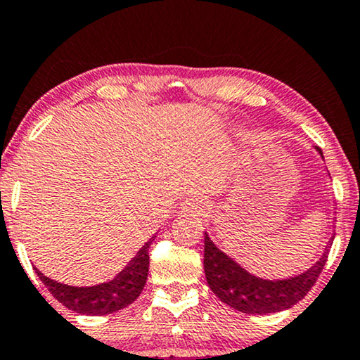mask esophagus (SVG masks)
Here are the masks:
<instances>
[{"mask_svg": "<svg viewBox=\"0 0 360 360\" xmlns=\"http://www.w3.org/2000/svg\"><path fill=\"white\" fill-rule=\"evenodd\" d=\"M206 210H207V202H206V199H202L201 196H191L183 202L184 213L202 214V213H206Z\"/></svg>", "mask_w": 360, "mask_h": 360, "instance_id": "obj_1", "label": "esophagus"}]
</instances>
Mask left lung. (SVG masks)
<instances>
[{
    "instance_id": "8db88e82",
    "label": "left lung",
    "mask_w": 360,
    "mask_h": 360,
    "mask_svg": "<svg viewBox=\"0 0 360 360\" xmlns=\"http://www.w3.org/2000/svg\"><path fill=\"white\" fill-rule=\"evenodd\" d=\"M320 158L322 150L315 147ZM332 240L328 243L332 245ZM330 245L322 257L304 274L283 280H266L246 271L240 263L229 258L205 233V274L210 288L223 304L243 314L268 315L287 310L300 302L317 281L327 262Z\"/></svg>"
}]
</instances>
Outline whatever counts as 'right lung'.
<instances>
[{"mask_svg": "<svg viewBox=\"0 0 360 360\" xmlns=\"http://www.w3.org/2000/svg\"><path fill=\"white\" fill-rule=\"evenodd\" d=\"M154 236L137 251V255L114 280L94 287H72L49 278L38 270V278L43 281L49 292L68 310L82 315H107L125 309L141 295L149 274V246Z\"/></svg>", "mask_w": 360, "mask_h": 360, "instance_id": "right-lung-1", "label": "right lung"}]
</instances>
